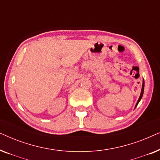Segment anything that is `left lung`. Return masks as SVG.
<instances>
[{
  "mask_svg": "<svg viewBox=\"0 0 160 160\" xmlns=\"http://www.w3.org/2000/svg\"><path fill=\"white\" fill-rule=\"evenodd\" d=\"M143 91H144V80H143V84H142V89H141V95H140V97H139V98H138V100L137 102H136V104H135V108H136L137 106H138V103H139V102L141 101V98H142V97H143Z\"/></svg>",
  "mask_w": 160,
  "mask_h": 160,
  "instance_id": "obj_1",
  "label": "left lung"
}]
</instances>
